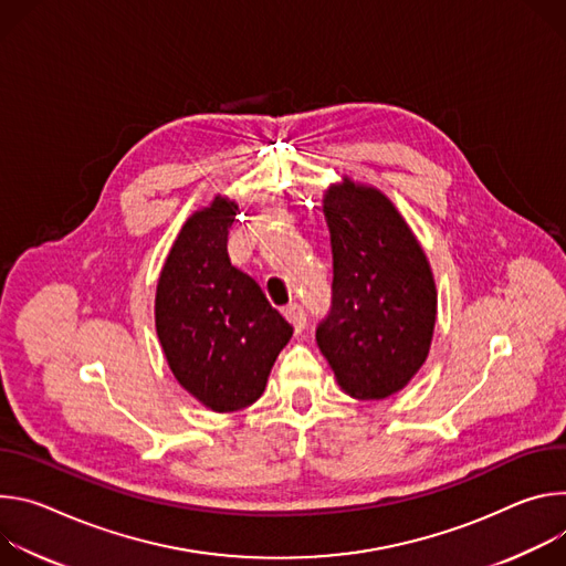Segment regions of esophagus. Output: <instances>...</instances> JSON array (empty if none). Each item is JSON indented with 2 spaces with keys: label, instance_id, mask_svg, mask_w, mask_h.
Instances as JSON below:
<instances>
[{
  "label": "esophagus",
  "instance_id": "esophagus-1",
  "mask_svg": "<svg viewBox=\"0 0 566 566\" xmlns=\"http://www.w3.org/2000/svg\"><path fill=\"white\" fill-rule=\"evenodd\" d=\"M283 315H285V319L294 326L296 333L305 328V310H303L301 303H287L285 310H283Z\"/></svg>",
  "mask_w": 566,
  "mask_h": 566
}]
</instances>
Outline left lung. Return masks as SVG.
<instances>
[{
	"label": "left lung",
	"mask_w": 566,
	"mask_h": 566,
	"mask_svg": "<svg viewBox=\"0 0 566 566\" xmlns=\"http://www.w3.org/2000/svg\"><path fill=\"white\" fill-rule=\"evenodd\" d=\"M333 305L317 344L357 400L402 391L429 355L438 294L424 251L380 188L348 175L324 193Z\"/></svg>",
	"instance_id": "obj_1"
}]
</instances>
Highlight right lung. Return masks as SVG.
<instances>
[{
  "label": "right lung",
  "mask_w": 566,
  "mask_h": 566,
  "mask_svg": "<svg viewBox=\"0 0 566 566\" xmlns=\"http://www.w3.org/2000/svg\"><path fill=\"white\" fill-rule=\"evenodd\" d=\"M238 205L216 196L188 218L161 268L155 328L175 380L207 409L256 402L292 326L261 285L231 265L229 229Z\"/></svg>",
  "instance_id": "obj_1"
}]
</instances>
